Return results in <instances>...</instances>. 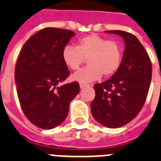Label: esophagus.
Returning a JSON list of instances; mask_svg holds the SVG:
<instances>
[{"label":"esophagus","mask_w":161,"mask_h":161,"mask_svg":"<svg viewBox=\"0 0 161 161\" xmlns=\"http://www.w3.org/2000/svg\"><path fill=\"white\" fill-rule=\"evenodd\" d=\"M79 85H80V89H83V88H85V87H87V86H88V84H87V83H79Z\"/></svg>","instance_id":"1"}]
</instances>
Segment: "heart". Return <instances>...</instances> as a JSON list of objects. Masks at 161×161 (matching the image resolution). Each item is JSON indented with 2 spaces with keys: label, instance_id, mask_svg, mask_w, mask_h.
Masks as SVG:
<instances>
[{
  "label": "heart",
  "instance_id": "obj_1",
  "mask_svg": "<svg viewBox=\"0 0 161 161\" xmlns=\"http://www.w3.org/2000/svg\"><path fill=\"white\" fill-rule=\"evenodd\" d=\"M86 58L89 65L75 72L73 80L88 83L99 79L102 73L105 77L115 74L121 63V46L115 40L91 34L81 37L77 46L67 45L62 51V60L72 70H78Z\"/></svg>",
  "mask_w": 161,
  "mask_h": 161
}]
</instances>
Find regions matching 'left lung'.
Segmentation results:
<instances>
[{
    "mask_svg": "<svg viewBox=\"0 0 161 161\" xmlns=\"http://www.w3.org/2000/svg\"><path fill=\"white\" fill-rule=\"evenodd\" d=\"M122 37L125 51L118 71L110 79L94 84L91 112L100 124L110 128L134 119L145 103L152 78L149 56L140 41L121 30L106 31Z\"/></svg>",
    "mask_w": 161,
    "mask_h": 161,
    "instance_id": "obj_1",
    "label": "left lung"
}]
</instances>
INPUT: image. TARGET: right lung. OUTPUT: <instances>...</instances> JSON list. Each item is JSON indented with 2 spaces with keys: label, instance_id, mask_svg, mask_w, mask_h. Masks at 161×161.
<instances>
[{
  "label": "right lung",
  "instance_id": "1",
  "mask_svg": "<svg viewBox=\"0 0 161 161\" xmlns=\"http://www.w3.org/2000/svg\"><path fill=\"white\" fill-rule=\"evenodd\" d=\"M74 32L45 28L27 40L18 56L15 82L22 110L29 121L43 129L63 122L70 102L79 93L78 82L58 87L70 72L62 51Z\"/></svg>",
  "mask_w": 161,
  "mask_h": 161
}]
</instances>
